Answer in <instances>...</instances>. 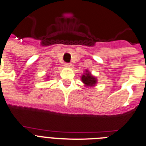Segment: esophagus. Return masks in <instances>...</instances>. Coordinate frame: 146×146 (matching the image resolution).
<instances>
[{
  "mask_svg": "<svg viewBox=\"0 0 146 146\" xmlns=\"http://www.w3.org/2000/svg\"><path fill=\"white\" fill-rule=\"evenodd\" d=\"M64 66L67 67H71V64L70 63H65V64H64Z\"/></svg>",
  "mask_w": 146,
  "mask_h": 146,
  "instance_id": "34e87169",
  "label": "esophagus"
}]
</instances>
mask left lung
Here are the masks:
<instances>
[{
  "instance_id": "left-lung-1",
  "label": "left lung",
  "mask_w": 146,
  "mask_h": 146,
  "mask_svg": "<svg viewBox=\"0 0 146 146\" xmlns=\"http://www.w3.org/2000/svg\"><path fill=\"white\" fill-rule=\"evenodd\" d=\"M81 80L85 87H95L97 84V79L91 74V72L85 70L82 76H81Z\"/></svg>"
}]
</instances>
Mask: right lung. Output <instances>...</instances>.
I'll list each match as a JSON object with an SVG mask.
<instances>
[{
	"instance_id": "right-lung-1",
	"label": "right lung",
	"mask_w": 146,
	"mask_h": 146,
	"mask_svg": "<svg viewBox=\"0 0 146 146\" xmlns=\"http://www.w3.org/2000/svg\"><path fill=\"white\" fill-rule=\"evenodd\" d=\"M49 78H50V76H47V77H46V79H48Z\"/></svg>"
}]
</instances>
